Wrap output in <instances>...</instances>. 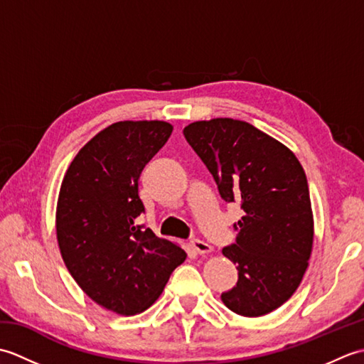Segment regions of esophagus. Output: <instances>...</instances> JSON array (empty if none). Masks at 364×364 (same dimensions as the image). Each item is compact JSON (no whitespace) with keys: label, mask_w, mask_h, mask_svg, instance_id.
<instances>
[{"label":"esophagus","mask_w":364,"mask_h":364,"mask_svg":"<svg viewBox=\"0 0 364 364\" xmlns=\"http://www.w3.org/2000/svg\"><path fill=\"white\" fill-rule=\"evenodd\" d=\"M191 247H192V250H194L196 253H200V255L213 252V247L210 244H206L205 241H200V239H192Z\"/></svg>","instance_id":"1"}]
</instances>
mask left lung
<instances>
[{
  "label": "left lung",
  "mask_w": 364,
  "mask_h": 364,
  "mask_svg": "<svg viewBox=\"0 0 364 364\" xmlns=\"http://www.w3.org/2000/svg\"><path fill=\"white\" fill-rule=\"evenodd\" d=\"M184 137L210 170L225 202H239L236 242L222 250L237 283L220 299L245 318L288 300L304 278L314 222L305 170L288 146L242 120L194 122Z\"/></svg>",
  "instance_id": "1"
}]
</instances>
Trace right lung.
Returning a JSON list of instances; mask_svg holds the SVG:
<instances>
[{
    "mask_svg": "<svg viewBox=\"0 0 364 364\" xmlns=\"http://www.w3.org/2000/svg\"><path fill=\"white\" fill-rule=\"evenodd\" d=\"M162 120H125L100 131L76 154L60 184L56 235L75 282L106 310L150 308L186 259L180 245L137 225L139 178L172 134Z\"/></svg>",
    "mask_w": 364,
    "mask_h": 364,
    "instance_id": "1",
    "label": "right lung"
}]
</instances>
